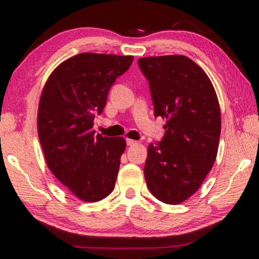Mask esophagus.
I'll return each mask as SVG.
<instances>
[{
  "label": "esophagus",
  "instance_id": "esophagus-1",
  "mask_svg": "<svg viewBox=\"0 0 259 259\" xmlns=\"http://www.w3.org/2000/svg\"><path fill=\"white\" fill-rule=\"evenodd\" d=\"M126 145L127 146H135V145H138V141H135V140H132V139H127Z\"/></svg>",
  "mask_w": 259,
  "mask_h": 259
}]
</instances>
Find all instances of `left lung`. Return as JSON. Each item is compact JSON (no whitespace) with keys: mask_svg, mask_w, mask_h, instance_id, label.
Here are the masks:
<instances>
[{"mask_svg":"<svg viewBox=\"0 0 259 259\" xmlns=\"http://www.w3.org/2000/svg\"><path fill=\"white\" fill-rule=\"evenodd\" d=\"M148 80L154 117L165 118L164 136L147 148L148 190L168 204L184 202L212 169L221 136V108L212 82L192 59L159 56L139 59Z\"/></svg>","mask_w":259,"mask_h":259,"instance_id":"8db88e82","label":"left lung"}]
</instances>
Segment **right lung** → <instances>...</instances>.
<instances>
[{"label":"right lung","mask_w":259,"mask_h":259,"mask_svg":"<svg viewBox=\"0 0 259 259\" xmlns=\"http://www.w3.org/2000/svg\"><path fill=\"white\" fill-rule=\"evenodd\" d=\"M133 56L80 53L53 70L41 94L37 133L47 167L85 202L113 191L125 150L123 138L95 134V113L103 112L113 82Z\"/></svg>","instance_id":"1"}]
</instances>
